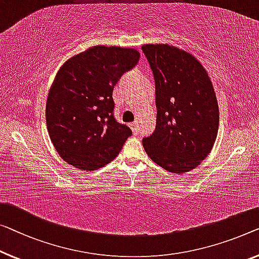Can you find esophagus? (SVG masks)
I'll return each instance as SVG.
<instances>
[{
  "instance_id": "esophagus-1",
  "label": "esophagus",
  "mask_w": 259,
  "mask_h": 259,
  "mask_svg": "<svg viewBox=\"0 0 259 259\" xmlns=\"http://www.w3.org/2000/svg\"><path fill=\"white\" fill-rule=\"evenodd\" d=\"M130 126H131V129H133V133L135 135H137L138 134V123L135 121L133 123H130Z\"/></svg>"
}]
</instances>
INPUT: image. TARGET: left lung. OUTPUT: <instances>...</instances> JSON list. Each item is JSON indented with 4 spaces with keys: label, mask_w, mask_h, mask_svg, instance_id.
Returning a JSON list of instances; mask_svg holds the SVG:
<instances>
[{
    "label": "left lung",
    "mask_w": 259,
    "mask_h": 259,
    "mask_svg": "<svg viewBox=\"0 0 259 259\" xmlns=\"http://www.w3.org/2000/svg\"><path fill=\"white\" fill-rule=\"evenodd\" d=\"M143 52L156 82L157 124L143 138L150 159L172 173L190 172L210 153L219 130L211 80L194 56L167 44H145Z\"/></svg>",
    "instance_id": "1"
}]
</instances>
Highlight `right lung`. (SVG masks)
Listing matches in <instances>:
<instances>
[{
  "label": "right lung",
  "instance_id": "right-lung-1",
  "mask_svg": "<svg viewBox=\"0 0 259 259\" xmlns=\"http://www.w3.org/2000/svg\"><path fill=\"white\" fill-rule=\"evenodd\" d=\"M135 49L93 46L58 71L46 101V126L56 151L79 169L94 171L117 157L131 130L114 117L113 91L140 60Z\"/></svg>",
  "mask_w": 259,
  "mask_h": 259
}]
</instances>
